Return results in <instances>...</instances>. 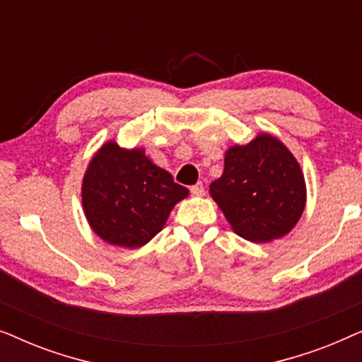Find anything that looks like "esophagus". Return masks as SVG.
I'll list each match as a JSON object with an SVG mask.
<instances>
[{"label":"esophagus","mask_w":362,"mask_h":362,"mask_svg":"<svg viewBox=\"0 0 362 362\" xmlns=\"http://www.w3.org/2000/svg\"><path fill=\"white\" fill-rule=\"evenodd\" d=\"M191 192L194 196H204V192H206L204 185H202V182H197V185L191 186Z\"/></svg>","instance_id":"obj_1"}]
</instances>
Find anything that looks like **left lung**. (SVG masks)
I'll return each instance as SVG.
<instances>
[{
  "label": "left lung",
  "instance_id": "1",
  "mask_svg": "<svg viewBox=\"0 0 362 362\" xmlns=\"http://www.w3.org/2000/svg\"><path fill=\"white\" fill-rule=\"evenodd\" d=\"M211 196L237 234L269 242L288 234L305 209V177L293 155L270 135L226 153Z\"/></svg>",
  "mask_w": 362,
  "mask_h": 362
}]
</instances>
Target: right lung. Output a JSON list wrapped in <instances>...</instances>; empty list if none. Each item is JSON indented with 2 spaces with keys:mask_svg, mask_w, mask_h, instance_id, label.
Segmentation results:
<instances>
[{
  "mask_svg": "<svg viewBox=\"0 0 362 362\" xmlns=\"http://www.w3.org/2000/svg\"><path fill=\"white\" fill-rule=\"evenodd\" d=\"M189 194L143 150L107 143L93 156L82 185V204L97 235L133 249L163 229L177 201Z\"/></svg>",
  "mask_w": 362,
  "mask_h": 362,
  "instance_id": "1",
  "label": "right lung"
}]
</instances>
